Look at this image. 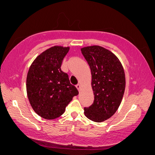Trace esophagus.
I'll use <instances>...</instances> for the list:
<instances>
[{
	"label": "esophagus",
	"mask_w": 155,
	"mask_h": 155,
	"mask_svg": "<svg viewBox=\"0 0 155 155\" xmlns=\"http://www.w3.org/2000/svg\"><path fill=\"white\" fill-rule=\"evenodd\" d=\"M76 87H77V89L78 90L80 91V88H81V84H78L77 85H76Z\"/></svg>",
	"instance_id": "34e87169"
}]
</instances>
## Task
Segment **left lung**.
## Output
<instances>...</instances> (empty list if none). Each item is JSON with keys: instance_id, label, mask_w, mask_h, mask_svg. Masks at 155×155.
I'll return each instance as SVG.
<instances>
[{"instance_id": "1", "label": "left lung", "mask_w": 155, "mask_h": 155, "mask_svg": "<svg viewBox=\"0 0 155 155\" xmlns=\"http://www.w3.org/2000/svg\"><path fill=\"white\" fill-rule=\"evenodd\" d=\"M92 74L94 102L84 108V114L94 122H102L111 118L121 103L126 87L124 67L115 54L100 46L81 48Z\"/></svg>"}]
</instances>
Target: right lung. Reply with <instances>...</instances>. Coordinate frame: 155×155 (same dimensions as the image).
<instances>
[{
    "mask_svg": "<svg viewBox=\"0 0 155 155\" xmlns=\"http://www.w3.org/2000/svg\"><path fill=\"white\" fill-rule=\"evenodd\" d=\"M70 47L52 46L35 59L27 75V94L34 111L41 117L51 120L61 116L77 88L71 84L68 75L61 66Z\"/></svg>",
    "mask_w": 155,
    "mask_h": 155,
    "instance_id": "right-lung-1",
    "label": "right lung"
}]
</instances>
